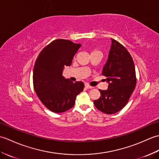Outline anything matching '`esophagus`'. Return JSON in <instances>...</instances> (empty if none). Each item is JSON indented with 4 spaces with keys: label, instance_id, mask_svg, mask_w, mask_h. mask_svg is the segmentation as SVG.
I'll return each instance as SVG.
<instances>
[{
    "label": "esophagus",
    "instance_id": "1",
    "mask_svg": "<svg viewBox=\"0 0 159 159\" xmlns=\"http://www.w3.org/2000/svg\"><path fill=\"white\" fill-rule=\"evenodd\" d=\"M85 87H86V88H87V89H92V88H93V87L90 86L89 85H88V84H85Z\"/></svg>",
    "mask_w": 159,
    "mask_h": 159
}]
</instances>
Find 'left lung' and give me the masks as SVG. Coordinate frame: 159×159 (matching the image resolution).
Wrapping results in <instances>:
<instances>
[{"label":"left lung","instance_id":"obj_1","mask_svg":"<svg viewBox=\"0 0 159 159\" xmlns=\"http://www.w3.org/2000/svg\"><path fill=\"white\" fill-rule=\"evenodd\" d=\"M107 90H100V98L93 101L96 107L106 114L116 113L127 104L136 86L135 67L130 53L120 43L111 39V46L102 70Z\"/></svg>","mask_w":159,"mask_h":159}]
</instances>
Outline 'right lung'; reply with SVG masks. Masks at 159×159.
<instances>
[{
  "mask_svg": "<svg viewBox=\"0 0 159 159\" xmlns=\"http://www.w3.org/2000/svg\"><path fill=\"white\" fill-rule=\"evenodd\" d=\"M81 47L70 40L56 39L43 48L33 69V86L41 102L55 113L70 109L84 83H73L63 76L65 66L72 64L74 56Z\"/></svg>",
  "mask_w": 159,
  "mask_h": 159,
  "instance_id": "obj_1",
  "label": "right lung"
}]
</instances>
